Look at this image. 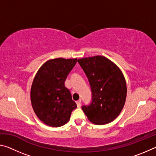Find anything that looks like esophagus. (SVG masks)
<instances>
[{"instance_id":"obj_1","label":"esophagus","mask_w":156,"mask_h":156,"mask_svg":"<svg viewBox=\"0 0 156 156\" xmlns=\"http://www.w3.org/2000/svg\"><path fill=\"white\" fill-rule=\"evenodd\" d=\"M76 104H77V106L78 107H80V105H81V100H78L77 102H76Z\"/></svg>"}]
</instances>
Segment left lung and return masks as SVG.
Listing matches in <instances>:
<instances>
[{
    "label": "left lung",
    "instance_id": "left-lung-1",
    "mask_svg": "<svg viewBox=\"0 0 156 156\" xmlns=\"http://www.w3.org/2000/svg\"><path fill=\"white\" fill-rule=\"evenodd\" d=\"M88 78L91 100L82 109L96 125L115 120L125 103L126 81L121 71L107 58L97 56L78 60Z\"/></svg>",
    "mask_w": 156,
    "mask_h": 156
}]
</instances>
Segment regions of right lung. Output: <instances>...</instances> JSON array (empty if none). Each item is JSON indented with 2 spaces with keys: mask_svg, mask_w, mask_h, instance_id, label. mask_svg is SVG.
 <instances>
[{
  "mask_svg": "<svg viewBox=\"0 0 156 156\" xmlns=\"http://www.w3.org/2000/svg\"><path fill=\"white\" fill-rule=\"evenodd\" d=\"M77 59L55 58L47 61L34 78L31 101L34 112L47 125L58 127L69 120L77 105L65 86Z\"/></svg>",
  "mask_w": 156,
  "mask_h": 156,
  "instance_id": "add662e5",
  "label": "right lung"
}]
</instances>
